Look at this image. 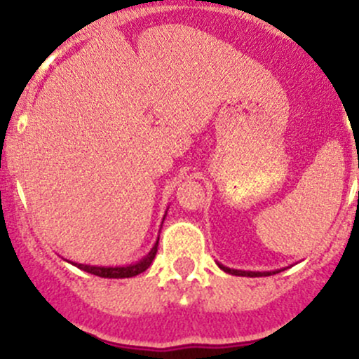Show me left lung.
I'll return each instance as SVG.
<instances>
[{"label": "left lung", "instance_id": "left-lung-1", "mask_svg": "<svg viewBox=\"0 0 359 359\" xmlns=\"http://www.w3.org/2000/svg\"><path fill=\"white\" fill-rule=\"evenodd\" d=\"M218 264V267L219 269H223L224 273H228V274H233V276H247V278H261V276H273V274H276V273H281V271H242V269H230V267H226V266H223V264H219V262H216Z\"/></svg>", "mask_w": 359, "mask_h": 359}]
</instances>
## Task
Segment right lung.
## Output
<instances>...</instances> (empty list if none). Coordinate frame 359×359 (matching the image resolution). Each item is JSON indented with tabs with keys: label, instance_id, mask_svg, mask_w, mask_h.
<instances>
[{
	"label": "right lung",
	"instance_id": "add662e5",
	"mask_svg": "<svg viewBox=\"0 0 359 359\" xmlns=\"http://www.w3.org/2000/svg\"><path fill=\"white\" fill-rule=\"evenodd\" d=\"M165 216H167V212H165ZM165 216H163V219H165ZM161 224H163V222H161ZM158 240H160V237L156 238L153 249L149 250L143 259H140V261L135 264H129V266L110 267V266H90V264H78V262H71V261H68V262L73 264V266H76L78 269L85 271V273H90L93 276H100V278H109V279L133 278V276L144 273V271L151 266L153 259H155V255H156V250H158Z\"/></svg>",
	"mask_w": 359,
	"mask_h": 359
}]
</instances>
